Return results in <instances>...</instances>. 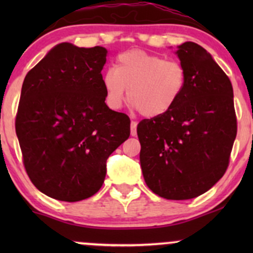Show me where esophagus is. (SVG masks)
Wrapping results in <instances>:
<instances>
[{"mask_svg": "<svg viewBox=\"0 0 253 253\" xmlns=\"http://www.w3.org/2000/svg\"><path fill=\"white\" fill-rule=\"evenodd\" d=\"M136 125L138 124H136L135 121H132V123H130V135H136Z\"/></svg>", "mask_w": 253, "mask_h": 253, "instance_id": "1", "label": "esophagus"}]
</instances>
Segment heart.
Returning <instances> with one entry per match:
<instances>
[{"label":"heart","instance_id":"1","mask_svg":"<svg viewBox=\"0 0 253 253\" xmlns=\"http://www.w3.org/2000/svg\"><path fill=\"white\" fill-rule=\"evenodd\" d=\"M185 82L187 74L181 63L141 50L119 54L114 69L103 75L109 107L120 108L127 95L128 102L147 118L159 117L172 108L184 91Z\"/></svg>","mask_w":253,"mask_h":253}]
</instances>
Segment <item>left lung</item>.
<instances>
[{"instance_id":"1","label":"left lung","mask_w":253,"mask_h":253,"mask_svg":"<svg viewBox=\"0 0 253 253\" xmlns=\"http://www.w3.org/2000/svg\"><path fill=\"white\" fill-rule=\"evenodd\" d=\"M187 74L181 98L170 110L136 127L147 187L167 200H189L210 190L227 170L237 135L233 88L202 46L176 51Z\"/></svg>"}]
</instances>
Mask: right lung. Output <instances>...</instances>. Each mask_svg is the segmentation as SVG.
Listing matches in <instances>:
<instances>
[{
    "mask_svg": "<svg viewBox=\"0 0 253 253\" xmlns=\"http://www.w3.org/2000/svg\"><path fill=\"white\" fill-rule=\"evenodd\" d=\"M107 50L62 42L26 75L15 130L28 177L45 195L76 202L96 194L108 157L127 140L129 118L109 109Z\"/></svg>",
    "mask_w": 253,
    "mask_h": 253,
    "instance_id": "1",
    "label": "right lung"
}]
</instances>
